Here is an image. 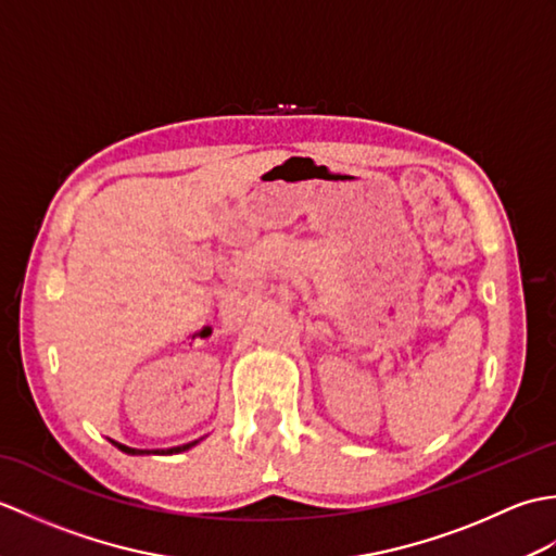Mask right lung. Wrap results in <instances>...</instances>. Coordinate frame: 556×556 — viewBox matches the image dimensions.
<instances>
[{
	"mask_svg": "<svg viewBox=\"0 0 556 556\" xmlns=\"http://www.w3.org/2000/svg\"><path fill=\"white\" fill-rule=\"evenodd\" d=\"M112 444H114L116 448H122L124 454L143 456V454H181V452H186V448L195 446V444H198V440H195V442H188V444H181V446H172V448H167V452H148V448H134V446H126V444H119V442H114V440H112Z\"/></svg>",
	"mask_w": 556,
	"mask_h": 556,
	"instance_id": "right-lung-1",
	"label": "right lung"
}]
</instances>
